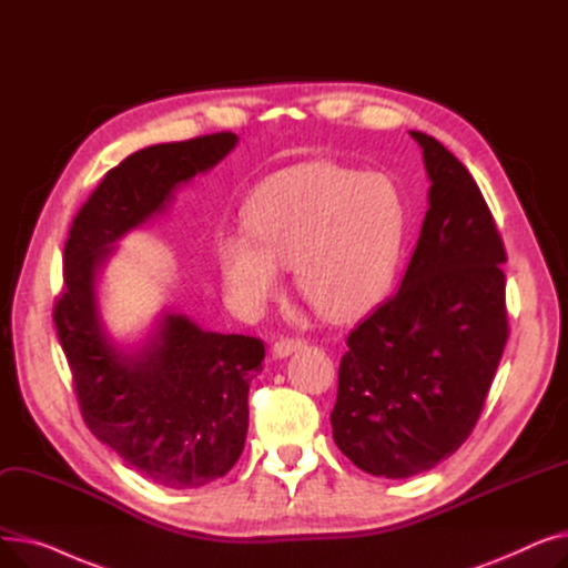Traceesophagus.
<instances>
[{
    "mask_svg": "<svg viewBox=\"0 0 568 568\" xmlns=\"http://www.w3.org/2000/svg\"><path fill=\"white\" fill-rule=\"evenodd\" d=\"M306 347V341L304 338H290V336H281L276 343H274V347H272V352H274V356H278V359H283V356H290L292 352H300V349H304Z\"/></svg>",
    "mask_w": 568,
    "mask_h": 568,
    "instance_id": "esophagus-1",
    "label": "esophagus"
}]
</instances>
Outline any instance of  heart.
Masks as SVG:
<instances>
[{
  "label": "heart",
  "mask_w": 568,
  "mask_h": 568,
  "mask_svg": "<svg viewBox=\"0 0 568 568\" xmlns=\"http://www.w3.org/2000/svg\"><path fill=\"white\" fill-rule=\"evenodd\" d=\"M246 234L216 242L232 304L257 313L292 268L302 300L326 320L368 308L389 285L403 242V204L389 179L317 161L283 172L246 204Z\"/></svg>",
  "instance_id": "b5f03b06"
}]
</instances>
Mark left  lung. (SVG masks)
I'll return each mask as SVG.
<instances>
[{
  "label": "left lung",
  "instance_id": "8db88e82",
  "mask_svg": "<svg viewBox=\"0 0 568 568\" xmlns=\"http://www.w3.org/2000/svg\"><path fill=\"white\" fill-rule=\"evenodd\" d=\"M428 212L400 287L347 336L334 442L359 469L407 479L460 449L509 338L504 242L467 168L412 131Z\"/></svg>",
  "mask_w": 568,
  "mask_h": 568
}]
</instances>
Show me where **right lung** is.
Segmentation results:
<instances>
[{"label": "right lung", "mask_w": 568, "mask_h": 568, "mask_svg": "<svg viewBox=\"0 0 568 568\" xmlns=\"http://www.w3.org/2000/svg\"><path fill=\"white\" fill-rule=\"evenodd\" d=\"M234 144L227 131L154 144L108 170L73 219L64 287L52 306L87 428L126 465L172 490L212 484L242 456L248 386L262 371L264 343L202 332L172 313L140 352L126 354L103 332L94 276L112 242L161 212L179 184L214 168Z\"/></svg>", "instance_id": "1"}]
</instances>
